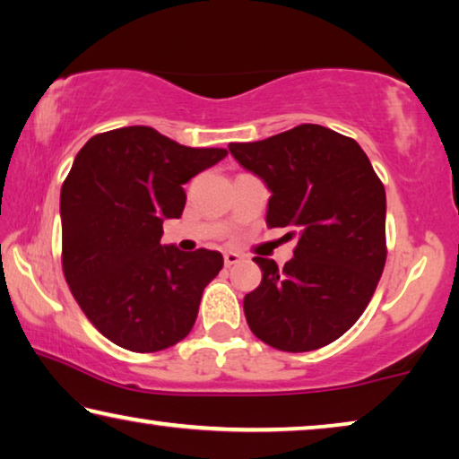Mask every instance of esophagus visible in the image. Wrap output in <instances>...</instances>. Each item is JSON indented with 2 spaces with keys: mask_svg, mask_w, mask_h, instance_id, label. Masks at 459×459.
Returning a JSON list of instances; mask_svg holds the SVG:
<instances>
[{
  "mask_svg": "<svg viewBox=\"0 0 459 459\" xmlns=\"http://www.w3.org/2000/svg\"><path fill=\"white\" fill-rule=\"evenodd\" d=\"M238 261H241V255H238V253H235V251L224 253V265H227V267L238 264Z\"/></svg>",
  "mask_w": 459,
  "mask_h": 459,
  "instance_id": "34e87169",
  "label": "esophagus"
}]
</instances>
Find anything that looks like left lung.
I'll return each mask as SVG.
<instances>
[{"instance_id": "1", "label": "left lung", "mask_w": 459, "mask_h": 459, "mask_svg": "<svg viewBox=\"0 0 459 459\" xmlns=\"http://www.w3.org/2000/svg\"><path fill=\"white\" fill-rule=\"evenodd\" d=\"M229 151L272 192L267 227L298 241L283 269L253 257L264 278L243 300L249 329L280 351L333 343L366 310L386 264L382 181L353 138L318 125Z\"/></svg>"}]
</instances>
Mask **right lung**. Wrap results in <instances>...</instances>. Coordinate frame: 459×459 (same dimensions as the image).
Masks as SVG:
<instances>
[{
	"label": "right lung",
	"instance_id": "right-lung-1",
	"mask_svg": "<svg viewBox=\"0 0 459 459\" xmlns=\"http://www.w3.org/2000/svg\"><path fill=\"white\" fill-rule=\"evenodd\" d=\"M224 157V149L184 147L151 126L96 134L77 152L61 190L63 272L112 343L151 353L192 331L224 259L161 245L163 221L184 212L181 186Z\"/></svg>",
	"mask_w": 459,
	"mask_h": 459
}]
</instances>
